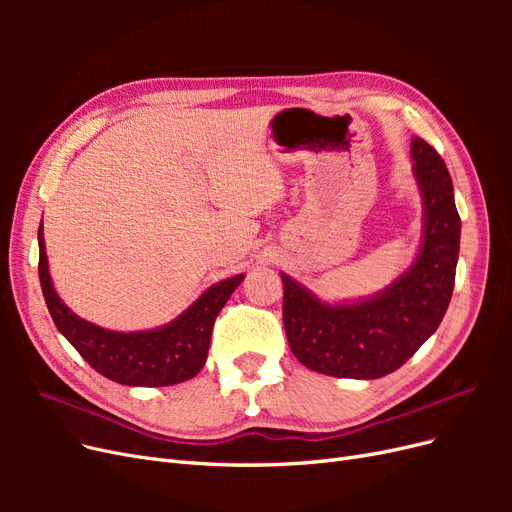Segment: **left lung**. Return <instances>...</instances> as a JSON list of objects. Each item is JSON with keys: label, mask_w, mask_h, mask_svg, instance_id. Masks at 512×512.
<instances>
[{"label": "left lung", "mask_w": 512, "mask_h": 512, "mask_svg": "<svg viewBox=\"0 0 512 512\" xmlns=\"http://www.w3.org/2000/svg\"><path fill=\"white\" fill-rule=\"evenodd\" d=\"M412 158L425 200V237L412 269L378 297L352 305H324L282 273L286 337L307 369L335 378H382L440 327L453 297L461 220L440 153L414 138Z\"/></svg>", "instance_id": "1"}]
</instances>
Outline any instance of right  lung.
Wrapping results in <instances>:
<instances>
[{
    "instance_id": "right-lung-1",
    "label": "right lung",
    "mask_w": 512,
    "mask_h": 512,
    "mask_svg": "<svg viewBox=\"0 0 512 512\" xmlns=\"http://www.w3.org/2000/svg\"><path fill=\"white\" fill-rule=\"evenodd\" d=\"M38 243L40 286L55 327L98 374L128 386H168L194 378L207 361L213 322L243 280V275H235L211 286L162 329L117 333L79 318L61 303L49 275L42 226Z\"/></svg>"
}]
</instances>
